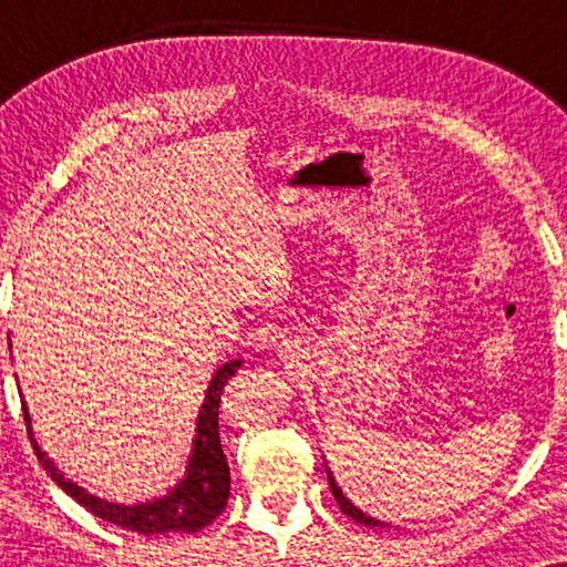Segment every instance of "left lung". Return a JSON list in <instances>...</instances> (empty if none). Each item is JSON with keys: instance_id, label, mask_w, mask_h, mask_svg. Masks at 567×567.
Here are the masks:
<instances>
[{"instance_id": "left-lung-1", "label": "left lung", "mask_w": 567, "mask_h": 567, "mask_svg": "<svg viewBox=\"0 0 567 567\" xmlns=\"http://www.w3.org/2000/svg\"><path fill=\"white\" fill-rule=\"evenodd\" d=\"M328 480H330V491H332V495H336L338 506H340V511H343V514H346V516H351V518H353V522H359V524H367V526H384L382 522H377V518H371V516H367V514H363V511H359V508H355V506H353V503L346 498V495H343V491H340V487L336 485V480H332V477H330V472H328Z\"/></svg>"}]
</instances>
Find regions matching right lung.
I'll return each instance as SVG.
<instances>
[{
	"label": "right lung",
	"instance_id": "obj_1",
	"mask_svg": "<svg viewBox=\"0 0 567 567\" xmlns=\"http://www.w3.org/2000/svg\"><path fill=\"white\" fill-rule=\"evenodd\" d=\"M239 369V361H229L216 371L212 384L206 390L204 408L198 413L196 423V441H193V454L188 462V472H185V480L175 487L173 493L165 495V498L154 503H142V506H115V503H105L95 498V495H87L82 487L64 480L59 475L56 467L45 460V454L38 449L33 431H30V417L28 408L22 402V415H25L28 423V439L35 449V456L43 462V467L51 472L53 483H56L61 491L95 514L103 522H111L115 526H123V529L136 532V534H167V532H198L214 522L216 516L221 514L224 506H227L229 498V464L227 456H224L221 439H219V402L224 384L235 377Z\"/></svg>",
	"mask_w": 567,
	"mask_h": 567
}]
</instances>
